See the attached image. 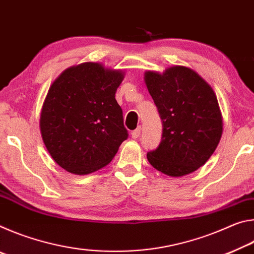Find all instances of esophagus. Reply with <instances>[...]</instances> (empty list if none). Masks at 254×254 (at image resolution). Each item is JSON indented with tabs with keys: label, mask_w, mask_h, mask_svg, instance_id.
<instances>
[{
	"label": "esophagus",
	"mask_w": 254,
	"mask_h": 254,
	"mask_svg": "<svg viewBox=\"0 0 254 254\" xmlns=\"http://www.w3.org/2000/svg\"><path fill=\"white\" fill-rule=\"evenodd\" d=\"M140 134H141V127H137L135 130H133L131 133L133 139H137V137L140 136Z\"/></svg>",
	"instance_id": "1"
}]
</instances>
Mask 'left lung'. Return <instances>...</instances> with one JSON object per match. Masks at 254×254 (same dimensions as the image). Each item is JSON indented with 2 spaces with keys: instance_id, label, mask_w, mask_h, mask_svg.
Segmentation results:
<instances>
[{
  "instance_id": "8db88e82",
  "label": "left lung",
  "mask_w": 254,
  "mask_h": 254,
  "mask_svg": "<svg viewBox=\"0 0 254 254\" xmlns=\"http://www.w3.org/2000/svg\"><path fill=\"white\" fill-rule=\"evenodd\" d=\"M148 91L162 121L158 148L147 153L153 168L171 177L195 171L212 156L223 123L212 87L190 68L170 67L163 74L147 71Z\"/></svg>"
}]
</instances>
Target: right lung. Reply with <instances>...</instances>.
Instances as JSON below:
<instances>
[{"instance_id": "1", "label": "right lung", "mask_w": 254, "mask_h": 254, "mask_svg": "<svg viewBox=\"0 0 254 254\" xmlns=\"http://www.w3.org/2000/svg\"><path fill=\"white\" fill-rule=\"evenodd\" d=\"M123 72L85 63L66 69L47 94L40 130L47 150L58 165L87 175L110 163L127 139L115 92Z\"/></svg>"}]
</instances>
